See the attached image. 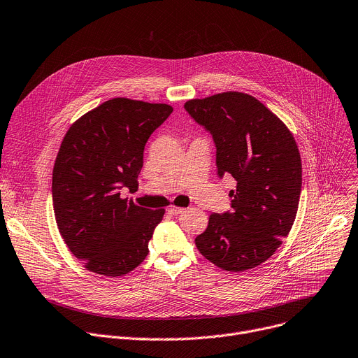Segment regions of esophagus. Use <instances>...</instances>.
<instances>
[{
  "instance_id": "34e87169",
  "label": "esophagus",
  "mask_w": 358,
  "mask_h": 358,
  "mask_svg": "<svg viewBox=\"0 0 358 358\" xmlns=\"http://www.w3.org/2000/svg\"><path fill=\"white\" fill-rule=\"evenodd\" d=\"M168 212L172 213V215H178V213L185 212V209H183V208H178V206H171V208L168 209Z\"/></svg>"
}]
</instances>
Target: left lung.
<instances>
[{"mask_svg": "<svg viewBox=\"0 0 358 358\" xmlns=\"http://www.w3.org/2000/svg\"><path fill=\"white\" fill-rule=\"evenodd\" d=\"M212 134L219 178L231 175V212L212 213L195 239L199 252L231 272L265 262L295 221L302 168L292 133L255 97L227 92L185 103Z\"/></svg>", "mask_w": 358, "mask_h": 358, "instance_id": "8db88e82", "label": "left lung"}]
</instances>
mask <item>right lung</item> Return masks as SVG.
Here are the masks:
<instances>
[{"label":"right lung","mask_w":358,"mask_h":358,"mask_svg":"<svg viewBox=\"0 0 358 358\" xmlns=\"http://www.w3.org/2000/svg\"><path fill=\"white\" fill-rule=\"evenodd\" d=\"M173 107L116 97L67 130L52 169V206L71 254L89 271L122 277L149 254L164 209L122 198L139 186L143 150Z\"/></svg>","instance_id":"add662e5"}]
</instances>
